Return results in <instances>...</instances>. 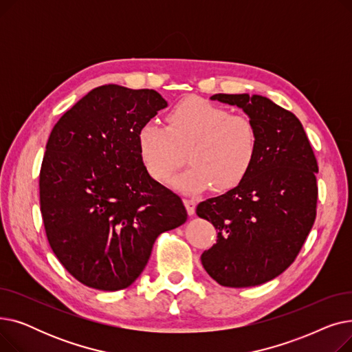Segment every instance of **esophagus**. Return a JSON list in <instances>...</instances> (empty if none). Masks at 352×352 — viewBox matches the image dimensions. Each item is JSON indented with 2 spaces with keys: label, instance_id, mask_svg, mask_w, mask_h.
Returning <instances> with one entry per match:
<instances>
[{
  "label": "esophagus",
  "instance_id": "34e87169",
  "mask_svg": "<svg viewBox=\"0 0 352 352\" xmlns=\"http://www.w3.org/2000/svg\"><path fill=\"white\" fill-rule=\"evenodd\" d=\"M184 206H186L187 212L190 215L195 214V207H197V201L195 199H184Z\"/></svg>",
  "mask_w": 352,
  "mask_h": 352
}]
</instances>
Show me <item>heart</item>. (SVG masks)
I'll return each instance as SVG.
<instances>
[{
  "mask_svg": "<svg viewBox=\"0 0 352 352\" xmlns=\"http://www.w3.org/2000/svg\"><path fill=\"white\" fill-rule=\"evenodd\" d=\"M166 124L146 122L137 135L141 162L155 181H168L187 150L191 166L171 182L181 192L195 194L211 186L228 191L250 174L260 140L248 117L230 116L224 107L191 97L170 111Z\"/></svg>",
  "mask_w": 352,
  "mask_h": 352,
  "instance_id": "obj_1",
  "label": "heart"
}]
</instances>
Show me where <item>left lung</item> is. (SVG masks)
Instances as JSON below:
<instances>
[{"mask_svg":"<svg viewBox=\"0 0 352 352\" xmlns=\"http://www.w3.org/2000/svg\"><path fill=\"white\" fill-rule=\"evenodd\" d=\"M211 100L241 108L260 141L245 179L197 207L218 232L201 263L224 287L260 285L292 264L314 226L317 160L300 120L270 98L215 94Z\"/></svg>","mask_w":352,"mask_h":352,"instance_id":"obj_1","label":"left lung"}]
</instances>
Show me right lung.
Masks as SVG:
<instances>
[{
	"instance_id": "obj_1",
	"label": "right lung",
	"mask_w": 352,
	"mask_h": 352,
	"mask_svg": "<svg viewBox=\"0 0 352 352\" xmlns=\"http://www.w3.org/2000/svg\"><path fill=\"white\" fill-rule=\"evenodd\" d=\"M168 105L154 89L105 84L50 134L40 173L50 247L89 288L118 291L144 271L157 236L186 223L181 198L144 168L140 128Z\"/></svg>"
}]
</instances>
